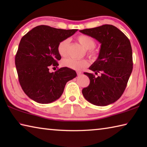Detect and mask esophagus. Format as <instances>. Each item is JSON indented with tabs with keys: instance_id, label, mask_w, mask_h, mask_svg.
<instances>
[{
	"instance_id": "1",
	"label": "esophagus",
	"mask_w": 147,
	"mask_h": 147,
	"mask_svg": "<svg viewBox=\"0 0 147 147\" xmlns=\"http://www.w3.org/2000/svg\"><path fill=\"white\" fill-rule=\"evenodd\" d=\"M81 74H82V73L80 71H77V75L80 76V75H81Z\"/></svg>"
}]
</instances>
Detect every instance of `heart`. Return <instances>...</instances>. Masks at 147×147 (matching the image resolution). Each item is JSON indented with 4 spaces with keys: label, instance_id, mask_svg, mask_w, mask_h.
<instances>
[{
    "label": "heart",
    "instance_id": "obj_1",
    "mask_svg": "<svg viewBox=\"0 0 147 147\" xmlns=\"http://www.w3.org/2000/svg\"><path fill=\"white\" fill-rule=\"evenodd\" d=\"M77 40L82 46L86 50H88V54L92 58L96 56V53L93 49L96 46V42L91 37L87 35H80L77 37ZM69 39H65L61 41L57 47V51L59 56L64 57L66 56L67 52V47L69 44ZM88 59H84L80 60H77L73 58H65L61 61V65L64 67H68L73 70L79 71L89 65Z\"/></svg>",
    "mask_w": 147,
    "mask_h": 147
}]
</instances>
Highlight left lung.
Instances as JSON below:
<instances>
[{"mask_svg": "<svg viewBox=\"0 0 147 147\" xmlns=\"http://www.w3.org/2000/svg\"><path fill=\"white\" fill-rule=\"evenodd\" d=\"M101 44L98 58L89 69L101 73L97 77L84 73L90 80L82 89L87 100L96 106H104L121 97L127 85L133 69L132 50L130 40L123 32L111 24L80 30Z\"/></svg>", "mask_w": 147, "mask_h": 147, "instance_id": "left-lung-1", "label": "left lung"}]
</instances>
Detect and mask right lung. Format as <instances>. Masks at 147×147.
Here are the masks:
<instances>
[{"instance_id":"right-lung-1","label":"right lung","mask_w":147,"mask_h":147,"mask_svg":"<svg viewBox=\"0 0 147 147\" xmlns=\"http://www.w3.org/2000/svg\"><path fill=\"white\" fill-rule=\"evenodd\" d=\"M76 31L40 25L21 39L15 63L20 85L32 100L40 104L53 102L61 96L66 83L76 76L75 71L66 67L49 72L50 66H58L61 59L58 43Z\"/></svg>"}]
</instances>
